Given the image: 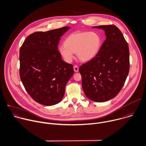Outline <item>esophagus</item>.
<instances>
[{"instance_id":"1","label":"esophagus","mask_w":146,"mask_h":146,"mask_svg":"<svg viewBox=\"0 0 146 146\" xmlns=\"http://www.w3.org/2000/svg\"><path fill=\"white\" fill-rule=\"evenodd\" d=\"M74 70L75 72H78L79 71V67L77 66H74Z\"/></svg>"}]
</instances>
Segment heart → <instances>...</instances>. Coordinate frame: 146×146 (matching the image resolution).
<instances>
[{
    "label": "heart",
    "instance_id": "b5f03b06",
    "mask_svg": "<svg viewBox=\"0 0 146 146\" xmlns=\"http://www.w3.org/2000/svg\"><path fill=\"white\" fill-rule=\"evenodd\" d=\"M101 44L102 39L98 33L78 31L67 36L64 44L59 46V51L68 63L72 62L75 52L81 61L88 62L97 56Z\"/></svg>",
    "mask_w": 146,
    "mask_h": 146
}]
</instances>
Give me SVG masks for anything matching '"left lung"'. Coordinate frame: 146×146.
<instances>
[{
    "label": "left lung",
    "instance_id": "obj_1",
    "mask_svg": "<svg viewBox=\"0 0 146 146\" xmlns=\"http://www.w3.org/2000/svg\"><path fill=\"white\" fill-rule=\"evenodd\" d=\"M93 28L102 29L106 40L97 56L83 64L79 71L86 96L97 102L117 96L126 80L129 70V52L123 35L114 25Z\"/></svg>",
    "mask_w": 146,
    "mask_h": 146
}]
</instances>
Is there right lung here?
<instances>
[{"label": "right lung", "instance_id": "add662e5", "mask_svg": "<svg viewBox=\"0 0 146 146\" xmlns=\"http://www.w3.org/2000/svg\"><path fill=\"white\" fill-rule=\"evenodd\" d=\"M70 29L65 26L29 35L19 50L21 80L37 102L52 106L64 97L66 85L74 74L73 66L64 62L57 46Z\"/></svg>", "mask_w": 146, "mask_h": 146}]
</instances>
